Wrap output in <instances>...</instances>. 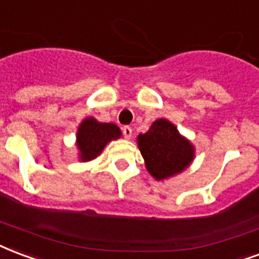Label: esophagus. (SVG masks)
I'll return each mask as SVG.
<instances>
[{
    "mask_svg": "<svg viewBox=\"0 0 259 259\" xmlns=\"http://www.w3.org/2000/svg\"><path fill=\"white\" fill-rule=\"evenodd\" d=\"M122 132H123L124 139H127V140H129L130 137H132V135H133V129H132L130 126H124L123 129H122Z\"/></svg>",
    "mask_w": 259,
    "mask_h": 259,
    "instance_id": "obj_1",
    "label": "esophagus"
}]
</instances>
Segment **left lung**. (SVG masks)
Returning <instances> with one entry per match:
<instances>
[{"instance_id": "left-lung-1", "label": "left lung", "mask_w": 259, "mask_h": 259, "mask_svg": "<svg viewBox=\"0 0 259 259\" xmlns=\"http://www.w3.org/2000/svg\"><path fill=\"white\" fill-rule=\"evenodd\" d=\"M137 145L145 167L156 181L183 173L195 159L192 143L164 118L156 119L147 133L137 136Z\"/></svg>"}]
</instances>
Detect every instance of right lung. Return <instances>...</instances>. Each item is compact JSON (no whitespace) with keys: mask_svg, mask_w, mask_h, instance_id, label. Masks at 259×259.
<instances>
[{"mask_svg":"<svg viewBox=\"0 0 259 259\" xmlns=\"http://www.w3.org/2000/svg\"><path fill=\"white\" fill-rule=\"evenodd\" d=\"M122 137L115 123H103L92 116L82 120L76 130V149L81 162H91L103 152L105 145Z\"/></svg>","mask_w":259,"mask_h":259,"instance_id":"1","label":"right lung"}]
</instances>
